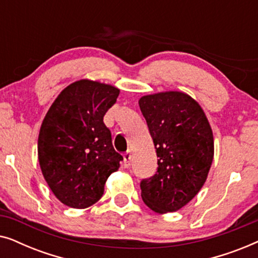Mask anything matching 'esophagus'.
<instances>
[{"label":"esophagus","mask_w":258,"mask_h":258,"mask_svg":"<svg viewBox=\"0 0 258 258\" xmlns=\"http://www.w3.org/2000/svg\"><path fill=\"white\" fill-rule=\"evenodd\" d=\"M124 160H123V165H124V168H129L130 167V161H132V151H126L124 154Z\"/></svg>","instance_id":"obj_1"}]
</instances>
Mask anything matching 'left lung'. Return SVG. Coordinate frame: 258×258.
I'll return each mask as SVG.
<instances>
[{"label":"left lung","instance_id":"8db88e82","mask_svg":"<svg viewBox=\"0 0 258 258\" xmlns=\"http://www.w3.org/2000/svg\"><path fill=\"white\" fill-rule=\"evenodd\" d=\"M156 149L157 171L141 182L143 202L155 213L177 211L202 188L214 158V136L201 105L182 91L139 101Z\"/></svg>","mask_w":258,"mask_h":258}]
</instances>
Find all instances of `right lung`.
Returning <instances> with one entry per match:
<instances>
[{
	"label": "right lung",
	"instance_id": "obj_1",
	"mask_svg": "<svg viewBox=\"0 0 258 258\" xmlns=\"http://www.w3.org/2000/svg\"><path fill=\"white\" fill-rule=\"evenodd\" d=\"M119 89L90 80L76 81L49 108L38 134V162L45 182L63 204L86 209L101 199L122 155L115 151L103 122Z\"/></svg>",
	"mask_w": 258,
	"mask_h": 258
}]
</instances>
